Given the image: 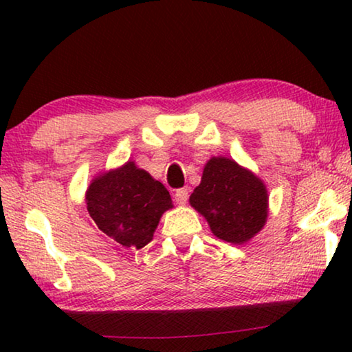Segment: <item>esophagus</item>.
Returning a JSON list of instances; mask_svg holds the SVG:
<instances>
[{
	"instance_id": "obj_1",
	"label": "esophagus",
	"mask_w": 352,
	"mask_h": 352,
	"mask_svg": "<svg viewBox=\"0 0 352 352\" xmlns=\"http://www.w3.org/2000/svg\"><path fill=\"white\" fill-rule=\"evenodd\" d=\"M187 199H189V189H187V187H184V189L176 190V194H175L176 204L186 205L187 204Z\"/></svg>"
}]
</instances>
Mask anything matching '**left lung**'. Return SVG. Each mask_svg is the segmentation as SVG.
<instances>
[{
    "mask_svg": "<svg viewBox=\"0 0 352 352\" xmlns=\"http://www.w3.org/2000/svg\"><path fill=\"white\" fill-rule=\"evenodd\" d=\"M189 204L206 219L213 235L235 245L252 240L264 228L269 214L264 181L223 155L206 162Z\"/></svg>",
    "mask_w": 352,
    "mask_h": 352,
    "instance_id": "1",
    "label": "left lung"
}]
</instances>
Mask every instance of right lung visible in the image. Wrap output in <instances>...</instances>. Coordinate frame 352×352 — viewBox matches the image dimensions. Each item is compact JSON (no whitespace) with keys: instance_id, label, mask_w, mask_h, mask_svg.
I'll return each mask as SVG.
<instances>
[{"instance_id":"obj_1","label":"right lung","mask_w":352,"mask_h":352,"mask_svg":"<svg viewBox=\"0 0 352 352\" xmlns=\"http://www.w3.org/2000/svg\"><path fill=\"white\" fill-rule=\"evenodd\" d=\"M85 200L89 216L105 235L136 250L151 242L162 214L173 208L166 187L133 160L96 176Z\"/></svg>"}]
</instances>
